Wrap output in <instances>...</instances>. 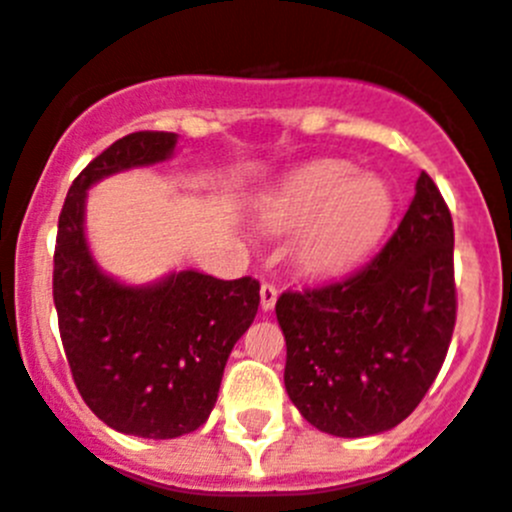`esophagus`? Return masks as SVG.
I'll use <instances>...</instances> for the list:
<instances>
[{
	"instance_id": "obj_1",
	"label": "esophagus",
	"mask_w": 512,
	"mask_h": 512,
	"mask_svg": "<svg viewBox=\"0 0 512 512\" xmlns=\"http://www.w3.org/2000/svg\"><path fill=\"white\" fill-rule=\"evenodd\" d=\"M277 297H279L277 284H271V282L261 284V310H271V307L277 305Z\"/></svg>"
}]
</instances>
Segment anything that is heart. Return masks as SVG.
<instances>
[{"label":"heart","mask_w":512,"mask_h":512,"mask_svg":"<svg viewBox=\"0 0 512 512\" xmlns=\"http://www.w3.org/2000/svg\"><path fill=\"white\" fill-rule=\"evenodd\" d=\"M395 215V197L379 176L343 161H323L295 174L266 197L261 220L277 233H296L295 259L315 277L341 274L372 253Z\"/></svg>","instance_id":"heart-1"}]
</instances>
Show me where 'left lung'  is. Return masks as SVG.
<instances>
[{
    "instance_id": "left-lung-1",
    "label": "left lung",
    "mask_w": 512,
    "mask_h": 512,
    "mask_svg": "<svg viewBox=\"0 0 512 512\" xmlns=\"http://www.w3.org/2000/svg\"><path fill=\"white\" fill-rule=\"evenodd\" d=\"M284 387L318 431L361 438L408 418L456 323L454 223L428 174L382 251L351 277L282 292Z\"/></svg>"
}]
</instances>
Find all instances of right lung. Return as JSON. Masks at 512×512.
Here are the masks:
<instances>
[{"instance_id":"add662e5","label":"right lung","mask_w":512,"mask_h":512,"mask_svg":"<svg viewBox=\"0 0 512 512\" xmlns=\"http://www.w3.org/2000/svg\"><path fill=\"white\" fill-rule=\"evenodd\" d=\"M174 133L140 130L104 148L71 184L58 217L53 302L76 390L110 428L140 438L197 431L215 408L235 341L259 310V282L179 271L125 287L99 271L84 238L87 189L166 161Z\"/></svg>"}]
</instances>
